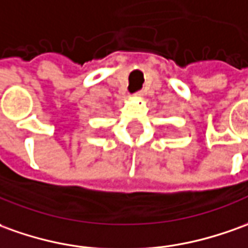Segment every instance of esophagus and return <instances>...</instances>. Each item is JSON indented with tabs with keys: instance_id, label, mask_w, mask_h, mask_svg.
I'll return each instance as SVG.
<instances>
[{
	"instance_id": "esophagus-1",
	"label": "esophagus",
	"mask_w": 248,
	"mask_h": 248,
	"mask_svg": "<svg viewBox=\"0 0 248 248\" xmlns=\"http://www.w3.org/2000/svg\"><path fill=\"white\" fill-rule=\"evenodd\" d=\"M141 95H143V92H136V93L134 94V97L135 98H139V97H141Z\"/></svg>"
}]
</instances>
